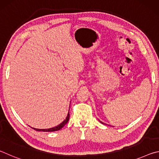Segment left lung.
<instances>
[{
    "mask_svg": "<svg viewBox=\"0 0 159 159\" xmlns=\"http://www.w3.org/2000/svg\"><path fill=\"white\" fill-rule=\"evenodd\" d=\"M100 122H101V123H102V124H104V123H102V121H100Z\"/></svg>",
    "mask_w": 159,
    "mask_h": 159,
    "instance_id": "1",
    "label": "left lung"
}]
</instances>
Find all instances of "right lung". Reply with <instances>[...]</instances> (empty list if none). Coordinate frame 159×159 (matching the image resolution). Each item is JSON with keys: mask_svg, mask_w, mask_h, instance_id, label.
<instances>
[{"mask_svg": "<svg viewBox=\"0 0 159 159\" xmlns=\"http://www.w3.org/2000/svg\"><path fill=\"white\" fill-rule=\"evenodd\" d=\"M69 120V112L68 113V114H67V116L66 118V119L64 120L63 122H61L60 125H58L57 126H55V127L52 128H48V129H37V128H34L35 130L36 131H43V132H53V131H57L60 130L61 128H62L64 125H65L67 123H68Z\"/></svg>", "mask_w": 159, "mask_h": 159, "instance_id": "add662e5", "label": "right lung"}]
</instances>
